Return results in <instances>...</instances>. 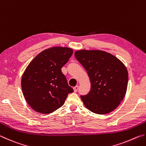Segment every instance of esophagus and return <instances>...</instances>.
I'll use <instances>...</instances> for the list:
<instances>
[{"label": "esophagus", "mask_w": 146, "mask_h": 146, "mask_svg": "<svg viewBox=\"0 0 146 146\" xmlns=\"http://www.w3.org/2000/svg\"><path fill=\"white\" fill-rule=\"evenodd\" d=\"M78 86H75V87L73 88L74 92H76V91H78Z\"/></svg>", "instance_id": "obj_1"}]
</instances>
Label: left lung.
Instances as JSON below:
<instances>
[{
	"instance_id": "1",
	"label": "left lung",
	"mask_w": 146,
	"mask_h": 146,
	"mask_svg": "<svg viewBox=\"0 0 146 146\" xmlns=\"http://www.w3.org/2000/svg\"><path fill=\"white\" fill-rule=\"evenodd\" d=\"M75 56L90 79V91L80 97L86 108L96 114L113 111L126 93V67L112 54L102 50L81 49L75 51Z\"/></svg>"
}]
</instances>
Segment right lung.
Here are the masks:
<instances>
[{
  "instance_id": "1",
  "label": "right lung",
  "mask_w": 146,
  "mask_h": 146,
  "mask_svg": "<svg viewBox=\"0 0 146 146\" xmlns=\"http://www.w3.org/2000/svg\"><path fill=\"white\" fill-rule=\"evenodd\" d=\"M73 52L67 47L49 48L38 53L27 66L22 76V91L35 111L42 114L55 111L73 91L61 71Z\"/></svg>"
}]
</instances>
